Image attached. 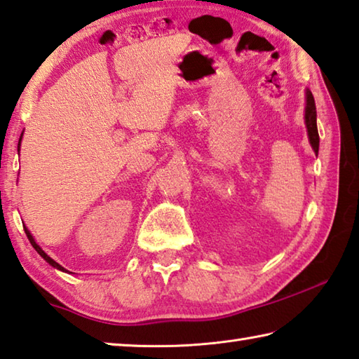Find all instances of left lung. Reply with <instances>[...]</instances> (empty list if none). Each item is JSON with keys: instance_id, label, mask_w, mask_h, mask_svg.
I'll list each match as a JSON object with an SVG mask.
<instances>
[{"instance_id": "8db88e82", "label": "left lung", "mask_w": 359, "mask_h": 359, "mask_svg": "<svg viewBox=\"0 0 359 359\" xmlns=\"http://www.w3.org/2000/svg\"><path fill=\"white\" fill-rule=\"evenodd\" d=\"M306 127H308V135L311 146L314 152H318V132H317V113H316V102L312 97L311 90L306 93Z\"/></svg>"}]
</instances>
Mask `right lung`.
Masks as SVG:
<instances>
[{
    "label": "right lung",
    "mask_w": 359,
    "mask_h": 359,
    "mask_svg": "<svg viewBox=\"0 0 359 359\" xmlns=\"http://www.w3.org/2000/svg\"><path fill=\"white\" fill-rule=\"evenodd\" d=\"M23 135V133H22ZM20 140H22V136H20ZM18 147H20V142H18ZM23 229H25V232H26V237H28V240H29V243L32 245V248H34V250L39 252V254H41V256L45 259V260H47V262L51 265V266H55V269H57V270H61V271H67L66 269H64V266H61L60 264H57V262H55V260L53 259H51L50 256H47V254H45V251L42 250V248L41 246H39L36 242H34V238H32V236H31V233H29V231L28 229H26V227L23 226Z\"/></svg>",
    "instance_id": "right-lung-1"
}]
</instances>
